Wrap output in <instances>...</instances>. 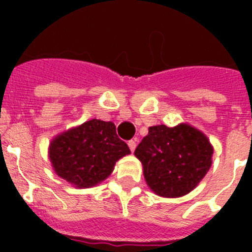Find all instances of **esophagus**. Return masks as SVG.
Wrapping results in <instances>:
<instances>
[{
    "mask_svg": "<svg viewBox=\"0 0 252 252\" xmlns=\"http://www.w3.org/2000/svg\"><path fill=\"white\" fill-rule=\"evenodd\" d=\"M128 146H129L130 152L133 153L134 149H136V146H137V141H136V140H130V141H128Z\"/></svg>",
    "mask_w": 252,
    "mask_h": 252,
    "instance_id": "1",
    "label": "esophagus"
}]
</instances>
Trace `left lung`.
Returning <instances> with one entry per match:
<instances>
[{"mask_svg": "<svg viewBox=\"0 0 252 252\" xmlns=\"http://www.w3.org/2000/svg\"><path fill=\"white\" fill-rule=\"evenodd\" d=\"M212 154L209 140L186 124L150 126L134 150L148 186L165 197H179L192 191L207 175Z\"/></svg>", "mask_w": 252, "mask_h": 252, "instance_id": "1", "label": "left lung"}]
</instances>
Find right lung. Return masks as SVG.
<instances>
[{"label": "right lung", "instance_id": "obj_1", "mask_svg": "<svg viewBox=\"0 0 252 252\" xmlns=\"http://www.w3.org/2000/svg\"><path fill=\"white\" fill-rule=\"evenodd\" d=\"M129 153L128 145L118 137L114 123L96 119L60 134L49 146L57 175L80 188L106 179L119 158Z\"/></svg>", "mask_w": 252, "mask_h": 252}]
</instances>
